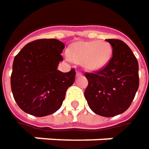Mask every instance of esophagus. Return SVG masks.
Returning <instances> with one entry per match:
<instances>
[{
  "instance_id": "esophagus-1",
  "label": "esophagus",
  "mask_w": 149,
  "mask_h": 149,
  "mask_svg": "<svg viewBox=\"0 0 149 149\" xmlns=\"http://www.w3.org/2000/svg\"><path fill=\"white\" fill-rule=\"evenodd\" d=\"M80 76H82V73L80 71H77V77H80Z\"/></svg>"
}]
</instances>
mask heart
Returning a JSON list of instances; mask_svg holds the SVG:
<instances>
[{"instance_id":"heart-1","label":"heart","mask_w":149,"mask_h":149,"mask_svg":"<svg viewBox=\"0 0 149 149\" xmlns=\"http://www.w3.org/2000/svg\"><path fill=\"white\" fill-rule=\"evenodd\" d=\"M68 59L81 63L85 69L97 71L108 64L112 56V47L106 41H80L69 49Z\"/></svg>"}]
</instances>
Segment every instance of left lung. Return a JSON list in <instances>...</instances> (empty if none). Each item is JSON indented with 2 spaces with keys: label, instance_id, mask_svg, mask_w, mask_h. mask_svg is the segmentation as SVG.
<instances>
[{
  "label": "left lung",
  "instance_id": "8db88e82",
  "mask_svg": "<svg viewBox=\"0 0 149 149\" xmlns=\"http://www.w3.org/2000/svg\"><path fill=\"white\" fill-rule=\"evenodd\" d=\"M112 46V58L103 69L86 73L84 95L94 113L105 117L122 114L130 106L139 89V63L127 44L105 39Z\"/></svg>",
  "mask_w": 149,
  "mask_h": 149
}]
</instances>
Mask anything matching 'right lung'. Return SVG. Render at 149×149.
<instances>
[{
    "label": "right lung",
    "instance_id": "obj_1",
    "mask_svg": "<svg viewBox=\"0 0 149 149\" xmlns=\"http://www.w3.org/2000/svg\"><path fill=\"white\" fill-rule=\"evenodd\" d=\"M64 47L58 39H38L26 44L15 57L11 91L17 105L25 113L43 117L62 106L76 75L74 69L69 72L58 70Z\"/></svg>",
    "mask_w": 149,
    "mask_h": 149
}]
</instances>
